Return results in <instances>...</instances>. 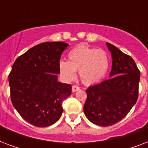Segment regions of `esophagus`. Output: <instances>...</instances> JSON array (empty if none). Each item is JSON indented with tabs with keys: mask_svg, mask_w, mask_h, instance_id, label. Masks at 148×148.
I'll use <instances>...</instances> for the list:
<instances>
[{
	"mask_svg": "<svg viewBox=\"0 0 148 148\" xmlns=\"http://www.w3.org/2000/svg\"><path fill=\"white\" fill-rule=\"evenodd\" d=\"M78 90H80V88H79L78 86H76V85L72 86V91H73V92H76V91H77Z\"/></svg>",
	"mask_w": 148,
	"mask_h": 148,
	"instance_id": "obj_1",
	"label": "esophagus"
}]
</instances>
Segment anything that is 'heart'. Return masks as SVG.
I'll return each mask as SVG.
<instances>
[{
    "label": "heart",
    "instance_id": "obj_1",
    "mask_svg": "<svg viewBox=\"0 0 148 148\" xmlns=\"http://www.w3.org/2000/svg\"><path fill=\"white\" fill-rule=\"evenodd\" d=\"M110 58L105 51L81 45L67 53V61L59 63L60 75L67 81L76 78V71L84 84L91 85L101 82L108 73Z\"/></svg>",
    "mask_w": 148,
    "mask_h": 148
}]
</instances>
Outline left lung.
Wrapping results in <instances>:
<instances>
[{
  "label": "left lung",
  "mask_w": 148,
  "mask_h": 148,
  "mask_svg": "<svg viewBox=\"0 0 148 148\" xmlns=\"http://www.w3.org/2000/svg\"><path fill=\"white\" fill-rule=\"evenodd\" d=\"M112 57L110 78L86 90L84 112L90 122L107 127L122 120L138 101L140 73L131 57L106 43Z\"/></svg>",
  "instance_id": "1"
}]
</instances>
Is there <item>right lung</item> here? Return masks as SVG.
Masks as SVG:
<instances>
[{"mask_svg": "<svg viewBox=\"0 0 148 148\" xmlns=\"http://www.w3.org/2000/svg\"><path fill=\"white\" fill-rule=\"evenodd\" d=\"M68 45L41 43L16 59L8 79L13 106L26 121L39 127L51 126L63 113V101L71 85L58 81L61 53Z\"/></svg>", "mask_w": 148, "mask_h": 148, "instance_id": "add662e5", "label": "right lung"}]
</instances>
